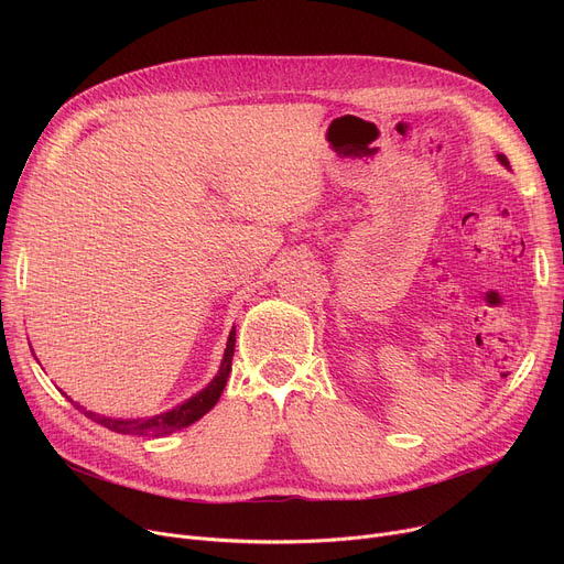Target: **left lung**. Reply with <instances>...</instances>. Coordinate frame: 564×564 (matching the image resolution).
Returning a JSON list of instances; mask_svg holds the SVG:
<instances>
[{"instance_id": "1", "label": "left lung", "mask_w": 564, "mask_h": 564, "mask_svg": "<svg viewBox=\"0 0 564 564\" xmlns=\"http://www.w3.org/2000/svg\"><path fill=\"white\" fill-rule=\"evenodd\" d=\"M498 160H500V164H506V166H510V162H508V158H506V155H498Z\"/></svg>"}]
</instances>
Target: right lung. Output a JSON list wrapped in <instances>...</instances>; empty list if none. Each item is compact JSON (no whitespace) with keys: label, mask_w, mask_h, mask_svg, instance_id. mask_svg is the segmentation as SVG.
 <instances>
[{"label":"right lung","mask_w":564,"mask_h":564,"mask_svg":"<svg viewBox=\"0 0 564 564\" xmlns=\"http://www.w3.org/2000/svg\"><path fill=\"white\" fill-rule=\"evenodd\" d=\"M232 351H235V329L228 336V345H226V351H224V361H221V368H219L217 377L210 383H207L203 391L192 395L187 402L177 404L175 409H171L166 413H160V416L123 421V419H105V416H100V413L84 411L82 406L79 409L84 411L86 419H91L94 423H98V425H102V427H107L111 432H118V434L162 436V434H171L175 430H183V427L196 423L203 416V413L210 411L217 404V400L221 398L224 387H226V381H228L230 366H232Z\"/></svg>","instance_id":"right-lung-1"}]
</instances>
